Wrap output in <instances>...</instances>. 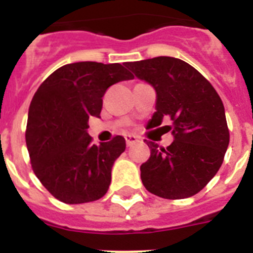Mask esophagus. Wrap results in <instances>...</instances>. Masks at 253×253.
<instances>
[{
  "instance_id": "esophagus-1",
  "label": "esophagus",
  "mask_w": 253,
  "mask_h": 253,
  "mask_svg": "<svg viewBox=\"0 0 253 253\" xmlns=\"http://www.w3.org/2000/svg\"><path fill=\"white\" fill-rule=\"evenodd\" d=\"M125 142H126V146L131 147V146H134V144H135L137 142H139V139H138L135 135H130V134H126V135H125Z\"/></svg>"
}]
</instances>
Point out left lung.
Wrapping results in <instances>:
<instances>
[{
	"label": "left lung",
	"instance_id": "8db88e82",
	"mask_svg": "<svg viewBox=\"0 0 253 253\" xmlns=\"http://www.w3.org/2000/svg\"><path fill=\"white\" fill-rule=\"evenodd\" d=\"M126 67L156 90V113L148 126L165 125L173 142L167 148L147 140L151 157L140 166L149 193L163 199H185L204 189L222 166L229 144L223 102L207 78L173 57L129 62Z\"/></svg>",
	"mask_w": 253,
	"mask_h": 253
}]
</instances>
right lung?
Returning <instances> with one entry per match:
<instances>
[{
  "mask_svg": "<svg viewBox=\"0 0 253 253\" xmlns=\"http://www.w3.org/2000/svg\"><path fill=\"white\" fill-rule=\"evenodd\" d=\"M124 64H66L40 84L29 107L26 146L43 186L66 204L99 200L109 190L114 162L125 139L92 144L90 116L100 118L102 96L111 84L133 80Z\"/></svg>",
  "mask_w": 253,
  "mask_h": 253,
  "instance_id": "obj_1",
  "label": "right lung"
}]
</instances>
